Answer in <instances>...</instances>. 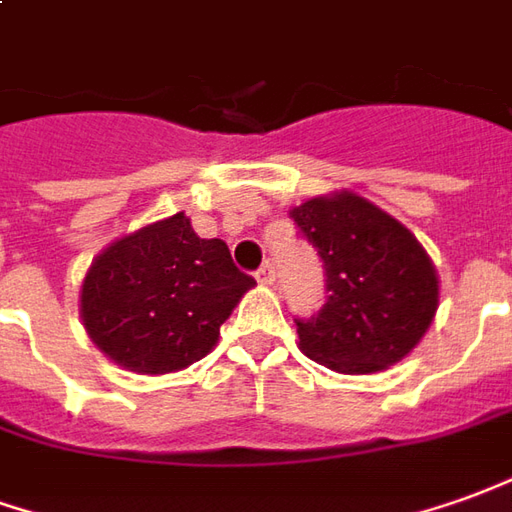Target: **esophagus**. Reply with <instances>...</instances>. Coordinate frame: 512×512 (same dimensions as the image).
Returning <instances> with one entry per match:
<instances>
[{"label":"esophagus","mask_w":512,"mask_h":512,"mask_svg":"<svg viewBox=\"0 0 512 512\" xmlns=\"http://www.w3.org/2000/svg\"><path fill=\"white\" fill-rule=\"evenodd\" d=\"M256 278H259L262 284H273V281H276V267H273V262H264L262 267H259Z\"/></svg>","instance_id":"esophagus-1"}]
</instances>
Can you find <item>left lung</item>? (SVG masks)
Instances as JSON below:
<instances>
[{"mask_svg":"<svg viewBox=\"0 0 512 512\" xmlns=\"http://www.w3.org/2000/svg\"><path fill=\"white\" fill-rule=\"evenodd\" d=\"M326 270V303L295 320L301 351L337 373L387 370L421 343L438 312V273L421 242L354 192L290 211Z\"/></svg>","mask_w":512,"mask_h":512,"instance_id":"1","label":"left lung"}]
</instances>
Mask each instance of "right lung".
<instances>
[{"mask_svg": "<svg viewBox=\"0 0 512 512\" xmlns=\"http://www.w3.org/2000/svg\"><path fill=\"white\" fill-rule=\"evenodd\" d=\"M253 284L222 239H200L178 211L102 250L83 278L80 317L116 365L172 373L209 354Z\"/></svg>", "mask_w": 512, "mask_h": 512, "instance_id": "obj_1", "label": "right lung"}]
</instances>
